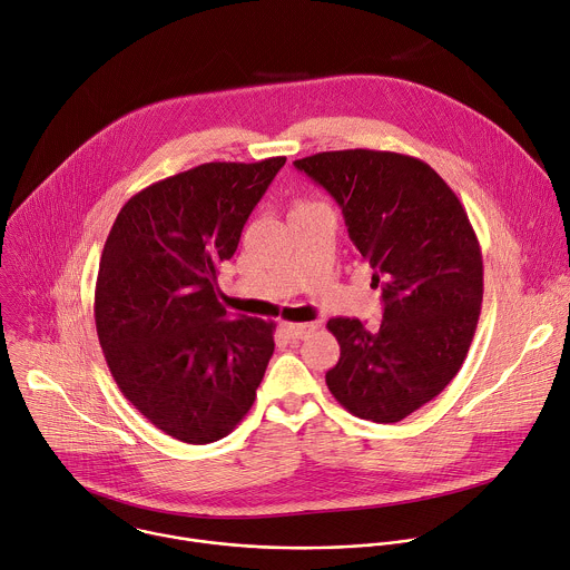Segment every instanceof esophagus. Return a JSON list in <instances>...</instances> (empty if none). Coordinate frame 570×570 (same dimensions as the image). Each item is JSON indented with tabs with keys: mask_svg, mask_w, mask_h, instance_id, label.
Wrapping results in <instances>:
<instances>
[{
	"mask_svg": "<svg viewBox=\"0 0 570 570\" xmlns=\"http://www.w3.org/2000/svg\"><path fill=\"white\" fill-rule=\"evenodd\" d=\"M282 330H284V334H286L288 338L302 341V338H306L311 332L317 330V324H315V322H284Z\"/></svg>",
	"mask_w": 570,
	"mask_h": 570,
	"instance_id": "34e87169",
	"label": "esophagus"
}]
</instances>
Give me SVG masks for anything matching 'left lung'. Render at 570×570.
<instances>
[{
	"instance_id": "left-lung-1",
	"label": "left lung",
	"mask_w": 570,
	"mask_h": 570,
	"mask_svg": "<svg viewBox=\"0 0 570 570\" xmlns=\"http://www.w3.org/2000/svg\"><path fill=\"white\" fill-rule=\"evenodd\" d=\"M341 205L356 255L374 271L383 320L332 317L341 345L327 385L376 424L409 417L462 367L482 302V255L469 216L426 161L370 148L293 161Z\"/></svg>"
}]
</instances>
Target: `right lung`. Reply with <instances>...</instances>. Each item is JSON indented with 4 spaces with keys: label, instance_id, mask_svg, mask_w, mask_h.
<instances>
[{
    "label": "right lung",
    "instance_id": "add662e5",
    "mask_svg": "<svg viewBox=\"0 0 570 570\" xmlns=\"http://www.w3.org/2000/svg\"><path fill=\"white\" fill-rule=\"evenodd\" d=\"M286 157L209 161L135 194L104 246L95 322L110 374L159 431L209 444L253 409L275 324L232 315L216 273Z\"/></svg>",
    "mask_w": 570,
    "mask_h": 570
}]
</instances>
